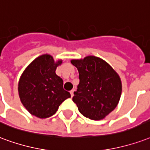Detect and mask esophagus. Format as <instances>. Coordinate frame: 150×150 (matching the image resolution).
<instances>
[{"mask_svg": "<svg viewBox=\"0 0 150 150\" xmlns=\"http://www.w3.org/2000/svg\"><path fill=\"white\" fill-rule=\"evenodd\" d=\"M74 91H75V90H71V91H70V94H71V97L74 96Z\"/></svg>", "mask_w": 150, "mask_h": 150, "instance_id": "obj_1", "label": "esophagus"}]
</instances>
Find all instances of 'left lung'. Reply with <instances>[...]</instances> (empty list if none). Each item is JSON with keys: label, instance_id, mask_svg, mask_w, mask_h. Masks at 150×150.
<instances>
[{"label": "left lung", "instance_id": "1", "mask_svg": "<svg viewBox=\"0 0 150 150\" xmlns=\"http://www.w3.org/2000/svg\"><path fill=\"white\" fill-rule=\"evenodd\" d=\"M77 67L79 83L73 102L82 115L101 120L115 109L122 94V83L115 70L95 56L71 61Z\"/></svg>", "mask_w": 150, "mask_h": 150}]
</instances>
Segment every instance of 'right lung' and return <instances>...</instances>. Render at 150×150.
I'll list each match as a JSON object with an SVG mask.
<instances>
[{
  "mask_svg": "<svg viewBox=\"0 0 150 150\" xmlns=\"http://www.w3.org/2000/svg\"><path fill=\"white\" fill-rule=\"evenodd\" d=\"M62 61L54 62L49 55L39 56L23 72L18 84L22 104L32 115L40 118L52 116L61 103L71 97L64 89L63 79L55 74Z\"/></svg>",
  "mask_w": 150,
  "mask_h": 150,
  "instance_id": "right-lung-1",
  "label": "right lung"
}]
</instances>
